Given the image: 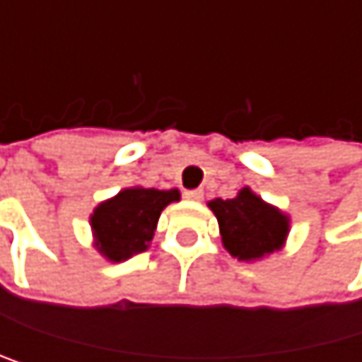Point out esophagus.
Segmentation results:
<instances>
[{"label":"esophagus","instance_id":"1","mask_svg":"<svg viewBox=\"0 0 362 362\" xmlns=\"http://www.w3.org/2000/svg\"><path fill=\"white\" fill-rule=\"evenodd\" d=\"M183 196L192 203H198V201H203V189H185Z\"/></svg>","mask_w":362,"mask_h":362}]
</instances>
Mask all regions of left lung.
<instances>
[{
    "mask_svg": "<svg viewBox=\"0 0 362 362\" xmlns=\"http://www.w3.org/2000/svg\"><path fill=\"white\" fill-rule=\"evenodd\" d=\"M218 218L224 250L246 263L261 261L285 248L291 228L289 214L269 205L250 187L233 198H214L207 203Z\"/></svg>",
    "mask_w": 362,
    "mask_h": 362,
    "instance_id": "1",
    "label": "left lung"
}]
</instances>
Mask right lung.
<instances>
[{"label": "right lung", "instance_id": "right-lung-1", "mask_svg": "<svg viewBox=\"0 0 362 362\" xmlns=\"http://www.w3.org/2000/svg\"><path fill=\"white\" fill-rule=\"evenodd\" d=\"M181 201V192L132 185L99 203L90 214L93 246L110 263L127 261L151 246L159 216L170 203Z\"/></svg>", "mask_w": 362, "mask_h": 362}]
</instances>
